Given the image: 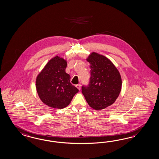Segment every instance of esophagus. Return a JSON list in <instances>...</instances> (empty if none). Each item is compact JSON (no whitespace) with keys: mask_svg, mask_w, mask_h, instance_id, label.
<instances>
[{"mask_svg":"<svg viewBox=\"0 0 159 159\" xmlns=\"http://www.w3.org/2000/svg\"><path fill=\"white\" fill-rule=\"evenodd\" d=\"M81 84H77V85H76V87L78 89V90H80V89H81Z\"/></svg>","mask_w":159,"mask_h":159,"instance_id":"34e87169","label":"esophagus"}]
</instances>
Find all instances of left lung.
Returning <instances> with one entry per match:
<instances>
[{
    "instance_id": "left-lung-1",
    "label": "left lung",
    "mask_w": 159,
    "mask_h": 159,
    "mask_svg": "<svg viewBox=\"0 0 159 159\" xmlns=\"http://www.w3.org/2000/svg\"><path fill=\"white\" fill-rule=\"evenodd\" d=\"M90 63L91 78L82 92L87 103L96 110L113 104L121 91L122 80L118 69L111 61L96 52L91 53L86 59Z\"/></svg>"
}]
</instances>
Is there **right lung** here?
Wrapping results in <instances>:
<instances>
[{
    "label": "right lung",
    "mask_w": 159,
    "mask_h": 159,
    "mask_svg": "<svg viewBox=\"0 0 159 159\" xmlns=\"http://www.w3.org/2000/svg\"><path fill=\"white\" fill-rule=\"evenodd\" d=\"M67 60L56 55L46 63L36 78V92L41 101L49 107L62 109L68 106L78 92L66 73Z\"/></svg>",
    "instance_id": "add662e5"
}]
</instances>
